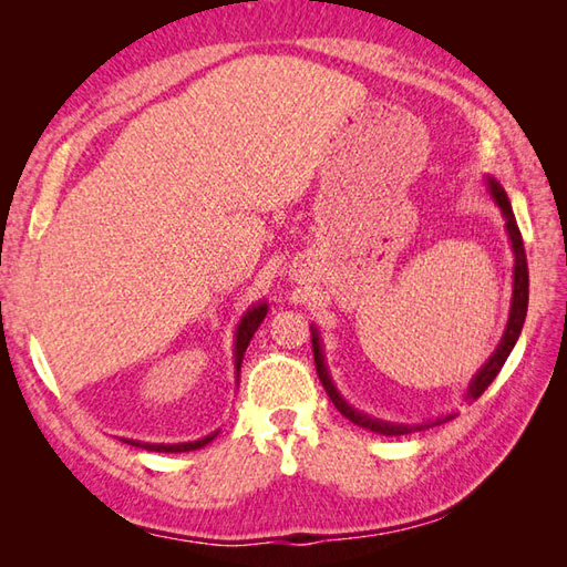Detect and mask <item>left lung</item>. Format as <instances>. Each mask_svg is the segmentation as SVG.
<instances>
[{
  "label": "left lung",
  "instance_id": "1",
  "mask_svg": "<svg viewBox=\"0 0 567 567\" xmlns=\"http://www.w3.org/2000/svg\"><path fill=\"white\" fill-rule=\"evenodd\" d=\"M487 187H489V195L495 197V202L499 204V209L504 214V221H507V234L512 240V250H514V290H512V309H509V321H507V329H504V336L499 346L495 348V353L489 355L487 363L475 372V378L470 380L467 384V392H465V402H475L480 394H483L492 380L497 378V372L502 370L504 360L509 358L514 343L519 341V333L524 327V319H526V309H528V265H526V252H524V240H522V231L519 226H516L514 219V212H512V204L507 192L502 189V185L497 183L495 177H487ZM311 348H315V363H317V372H319V380L323 384V390H327L329 400L336 404V409L348 419L353 421V424L370 429L375 433H382V436H404V433H414V431H424L431 426H439L445 424V421L455 419V414H445L439 419H431V421H421V424H392V421H382V419H372L363 412H358L351 404H348L341 392L336 390V384L329 375V368L323 363V351H321V339H319V329L311 327Z\"/></svg>",
  "mask_w": 567,
  "mask_h": 567
}]
</instances>
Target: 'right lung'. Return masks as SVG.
Wrapping results in <instances>:
<instances>
[{
    "label": "right lung",
    "mask_w": 567,
    "mask_h": 567,
    "mask_svg": "<svg viewBox=\"0 0 567 567\" xmlns=\"http://www.w3.org/2000/svg\"><path fill=\"white\" fill-rule=\"evenodd\" d=\"M265 315H268V305L260 302L256 307H250L246 315H244V319H240V323H238L236 343H234L236 378H238V372H240V363H244L246 348H248V343L252 339V333L258 331ZM216 433H219V431H214V433H209V436H204L199 441H187V443H143V441H134V439H122V441L136 445V449H146V451H155V453H185V451H197V449H202V445H207L209 441L216 439Z\"/></svg>",
    "instance_id": "add662e5"
}]
</instances>
